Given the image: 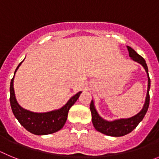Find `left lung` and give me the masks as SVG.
Masks as SVG:
<instances>
[{"mask_svg":"<svg viewBox=\"0 0 159 159\" xmlns=\"http://www.w3.org/2000/svg\"><path fill=\"white\" fill-rule=\"evenodd\" d=\"M127 49H128L129 51L130 57H131L133 60L142 64L147 73V75H148V88H147V98H146V102L144 106H143V108L142 109L141 111L139 113H138L136 116H133L131 118H129V119H118V120H115L113 122H108L104 120V119H102L97 113L95 106H94L93 101L91 102L90 110H91V112H92V120L94 127L96 129V130L109 136L119 137V136H123L131 132L139 125V123L143 120L146 113H147V110H148L149 104H150L149 90H150V87H151V80H150V77H149L148 67H147V64H146L145 60L140 55L138 54L134 49L131 48L129 46H127Z\"/></svg>","mask_w":159,"mask_h":159,"instance_id":"left-lung-1","label":"left lung"}]
</instances>
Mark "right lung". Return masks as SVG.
Masks as SVG:
<instances>
[{"label": "right lung", "instance_id": "add662e5", "mask_svg": "<svg viewBox=\"0 0 159 159\" xmlns=\"http://www.w3.org/2000/svg\"><path fill=\"white\" fill-rule=\"evenodd\" d=\"M21 63L22 62L20 63L19 65L17 66L15 73ZM13 79L14 76L10 83L9 100H10L12 113L17 119L19 123L28 131L36 135L52 134L63 128L67 120L68 111L71 107V106L76 102L81 92H78L74 96L71 97L68 102L62 108H60V110L53 111L47 112V113H34V112L25 110L18 105L16 98H15V94H14Z\"/></svg>", "mask_w": 159, "mask_h": 159}]
</instances>
